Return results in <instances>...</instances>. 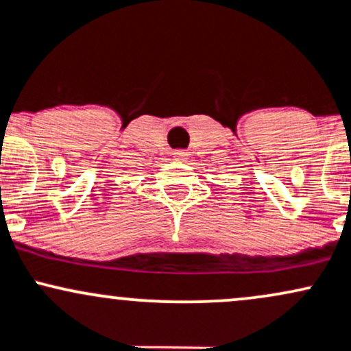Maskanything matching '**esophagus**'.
Masks as SVG:
<instances>
[{"label": "esophagus", "mask_w": 351, "mask_h": 351, "mask_svg": "<svg viewBox=\"0 0 351 351\" xmlns=\"http://www.w3.org/2000/svg\"><path fill=\"white\" fill-rule=\"evenodd\" d=\"M187 156H189V154H187L186 151H176V152H174L176 160H186Z\"/></svg>", "instance_id": "34e87169"}]
</instances>
